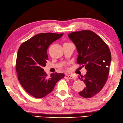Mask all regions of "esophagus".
<instances>
[{"mask_svg": "<svg viewBox=\"0 0 123 123\" xmlns=\"http://www.w3.org/2000/svg\"><path fill=\"white\" fill-rule=\"evenodd\" d=\"M65 78H66V79H69V80H71V79H73V78H74V76H73V75H65V76H64Z\"/></svg>", "mask_w": 123, "mask_h": 123, "instance_id": "34e87169", "label": "esophagus"}]
</instances>
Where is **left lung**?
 <instances>
[{
    "label": "left lung",
    "mask_w": 123,
    "mask_h": 123,
    "mask_svg": "<svg viewBox=\"0 0 123 123\" xmlns=\"http://www.w3.org/2000/svg\"><path fill=\"white\" fill-rule=\"evenodd\" d=\"M68 36L76 47L78 53L77 63L85 66L87 70L84 76L79 77L86 85L79 94L85 98H90L100 92L108 80L111 52L101 38L92 31H75Z\"/></svg>",
    "instance_id": "left-lung-1"
}]
</instances>
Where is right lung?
<instances>
[{
  "label": "right lung",
  "mask_w": 123,
  "mask_h": 123,
  "mask_svg": "<svg viewBox=\"0 0 123 123\" xmlns=\"http://www.w3.org/2000/svg\"><path fill=\"white\" fill-rule=\"evenodd\" d=\"M63 33H40L22 43L18 49L16 71L20 83L26 92L36 98H42L51 92L56 83L64 77L60 73L50 77L43 71L48 60L47 49Z\"/></svg>",
  "instance_id": "add662e5"
}]
</instances>
